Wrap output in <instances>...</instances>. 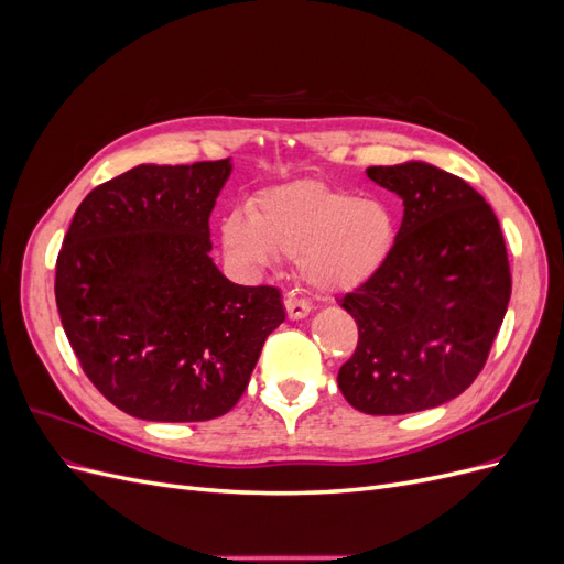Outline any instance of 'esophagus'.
<instances>
[{"label":"esophagus","mask_w":564,"mask_h":564,"mask_svg":"<svg viewBox=\"0 0 564 564\" xmlns=\"http://www.w3.org/2000/svg\"><path fill=\"white\" fill-rule=\"evenodd\" d=\"M284 308H286L289 319H303V317H308L313 313V305L308 301H301V299H294V296H289L284 301Z\"/></svg>","instance_id":"esophagus-1"}]
</instances>
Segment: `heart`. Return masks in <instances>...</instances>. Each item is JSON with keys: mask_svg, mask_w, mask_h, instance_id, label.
I'll return each instance as SVG.
<instances>
[{"mask_svg": "<svg viewBox=\"0 0 564 564\" xmlns=\"http://www.w3.org/2000/svg\"><path fill=\"white\" fill-rule=\"evenodd\" d=\"M220 232L237 263L265 270L275 253L296 256L299 275L313 292L338 294L360 286L386 263L398 224L383 199L296 181L256 197L249 216H226Z\"/></svg>", "mask_w": 564, "mask_h": 564, "instance_id": "b5f03b06", "label": "heart"}]
</instances>
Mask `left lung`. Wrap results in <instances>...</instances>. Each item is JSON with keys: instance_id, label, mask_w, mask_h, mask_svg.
Here are the masks:
<instances>
[{"instance_id": "1", "label": "left lung", "mask_w": 564, "mask_h": 564, "mask_svg": "<svg viewBox=\"0 0 564 564\" xmlns=\"http://www.w3.org/2000/svg\"><path fill=\"white\" fill-rule=\"evenodd\" d=\"M367 176L404 214L386 263L338 301L360 338L336 381L365 414H414L460 395L485 367L510 301L506 242L485 197L445 169L409 160Z\"/></svg>"}]
</instances>
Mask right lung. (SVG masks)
Masks as SVG:
<instances>
[{
  "mask_svg": "<svg viewBox=\"0 0 564 564\" xmlns=\"http://www.w3.org/2000/svg\"><path fill=\"white\" fill-rule=\"evenodd\" d=\"M232 162L139 164L84 197L56 261V305L84 373L122 412L185 423L242 398L280 292L230 282L209 216Z\"/></svg>",
  "mask_w": 564,
  "mask_h": 564,
  "instance_id": "add662e5",
  "label": "right lung"
}]
</instances>
